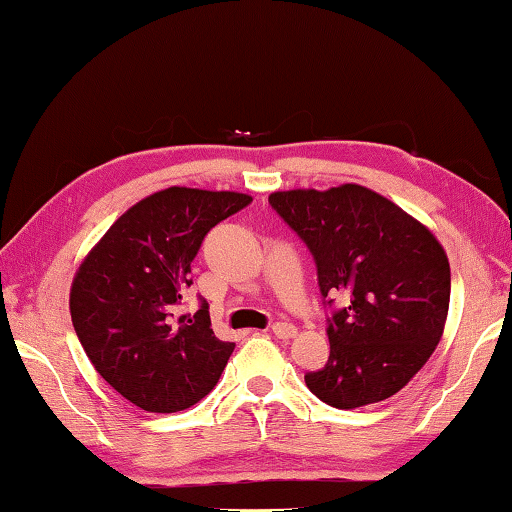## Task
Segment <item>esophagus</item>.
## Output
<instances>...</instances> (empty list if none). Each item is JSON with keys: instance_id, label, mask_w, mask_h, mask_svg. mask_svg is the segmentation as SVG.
Masks as SVG:
<instances>
[{"instance_id": "obj_1", "label": "esophagus", "mask_w": 512, "mask_h": 512, "mask_svg": "<svg viewBox=\"0 0 512 512\" xmlns=\"http://www.w3.org/2000/svg\"><path fill=\"white\" fill-rule=\"evenodd\" d=\"M272 333L279 337V339H292L294 335H297V326H292V324H274L272 326Z\"/></svg>"}]
</instances>
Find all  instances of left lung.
<instances>
[{
  "instance_id": "left-lung-1",
  "label": "left lung",
  "mask_w": 512,
  "mask_h": 512,
  "mask_svg": "<svg viewBox=\"0 0 512 512\" xmlns=\"http://www.w3.org/2000/svg\"><path fill=\"white\" fill-rule=\"evenodd\" d=\"M270 204L308 245L321 297L344 299L328 319V362L306 373L308 389L337 409L391 398L443 337L450 308L443 245L414 215L360 184L276 191Z\"/></svg>"
}]
</instances>
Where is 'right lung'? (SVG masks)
<instances>
[{"label":"right lung","mask_w":512,"mask_h":512,"mask_svg":"<svg viewBox=\"0 0 512 512\" xmlns=\"http://www.w3.org/2000/svg\"><path fill=\"white\" fill-rule=\"evenodd\" d=\"M249 202L236 191L164 188L130 206L76 270L69 312L80 344L139 409L173 414L218 384L236 344L213 335L206 301L193 317L179 306L206 233Z\"/></svg>","instance_id":"1"}]
</instances>
